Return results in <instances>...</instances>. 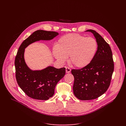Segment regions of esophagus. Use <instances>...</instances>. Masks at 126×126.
<instances>
[{
  "label": "esophagus",
  "instance_id": "esophagus-1",
  "mask_svg": "<svg viewBox=\"0 0 126 126\" xmlns=\"http://www.w3.org/2000/svg\"><path fill=\"white\" fill-rule=\"evenodd\" d=\"M71 69L70 68L66 67V73H70V72H71Z\"/></svg>",
  "mask_w": 126,
  "mask_h": 126
}]
</instances>
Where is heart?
Returning a JSON list of instances; mask_svg holds the SVG:
<instances>
[{
	"instance_id": "heart-1",
	"label": "heart",
	"mask_w": 126,
	"mask_h": 126,
	"mask_svg": "<svg viewBox=\"0 0 126 126\" xmlns=\"http://www.w3.org/2000/svg\"><path fill=\"white\" fill-rule=\"evenodd\" d=\"M97 48V42L93 37L73 33L61 37L53 48L52 53L61 63H64L69 57L71 65L83 68L91 62Z\"/></svg>"
}]
</instances>
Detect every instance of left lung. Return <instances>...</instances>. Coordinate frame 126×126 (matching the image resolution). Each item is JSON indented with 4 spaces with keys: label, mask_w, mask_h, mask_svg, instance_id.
Listing matches in <instances>:
<instances>
[{
    "label": "left lung",
    "mask_w": 126,
    "mask_h": 126,
    "mask_svg": "<svg viewBox=\"0 0 126 126\" xmlns=\"http://www.w3.org/2000/svg\"><path fill=\"white\" fill-rule=\"evenodd\" d=\"M98 44L96 54L89 65L80 69H72L75 96L81 100L95 99L108 89L114 69L112 52L109 45L96 31L89 29Z\"/></svg>",
    "instance_id": "obj_1"
}]
</instances>
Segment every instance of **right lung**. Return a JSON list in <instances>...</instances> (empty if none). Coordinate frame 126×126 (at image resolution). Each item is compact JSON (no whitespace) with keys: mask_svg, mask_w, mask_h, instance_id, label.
<instances>
[{"mask_svg":"<svg viewBox=\"0 0 126 126\" xmlns=\"http://www.w3.org/2000/svg\"><path fill=\"white\" fill-rule=\"evenodd\" d=\"M58 34L55 31H36L23 41L17 51L14 63L16 81L23 91L31 98L47 100L52 97L56 84L66 71L64 67L57 69L52 66L41 70H31L24 60L25 48L36 41L51 40Z\"/></svg>","mask_w":126,"mask_h":126,"instance_id":"obj_1","label":"right lung"}]
</instances>
